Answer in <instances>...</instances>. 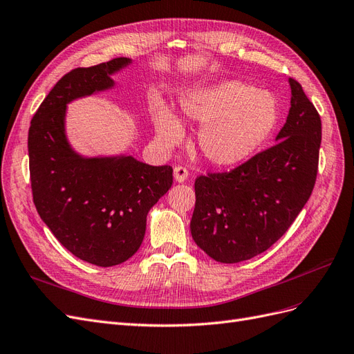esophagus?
I'll return each mask as SVG.
<instances>
[{
  "instance_id": "esophagus-1",
  "label": "esophagus",
  "mask_w": 354,
  "mask_h": 354,
  "mask_svg": "<svg viewBox=\"0 0 354 354\" xmlns=\"http://www.w3.org/2000/svg\"><path fill=\"white\" fill-rule=\"evenodd\" d=\"M189 176V171L185 168V167H176L174 168V180L177 181V183H183V181H186Z\"/></svg>"
}]
</instances>
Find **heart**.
Listing matches in <instances>:
<instances>
[{
  "mask_svg": "<svg viewBox=\"0 0 354 354\" xmlns=\"http://www.w3.org/2000/svg\"><path fill=\"white\" fill-rule=\"evenodd\" d=\"M180 109L190 122L201 125L198 151L218 168L238 167L251 159L279 120L277 102L269 91L238 80H224L183 93ZM152 121L158 140L165 147L183 142V125L168 106L158 104L152 111Z\"/></svg>",
  "mask_w": 354,
  "mask_h": 354,
  "instance_id": "heart-1",
  "label": "heart"
}]
</instances>
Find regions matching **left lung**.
I'll return each instance as SVG.
<instances>
[{
  "label": "left lung",
  "instance_id": "obj_1",
  "mask_svg": "<svg viewBox=\"0 0 354 354\" xmlns=\"http://www.w3.org/2000/svg\"><path fill=\"white\" fill-rule=\"evenodd\" d=\"M291 108L276 145L230 173L195 181L192 238L212 260L233 264L269 250L312 195L322 140L320 116L289 78Z\"/></svg>",
  "mask_w": 354,
  "mask_h": 354
}]
</instances>
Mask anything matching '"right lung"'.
Segmentation results:
<instances>
[{
    "label": "right lung",
    "mask_w": 354,
    "mask_h": 354,
    "mask_svg": "<svg viewBox=\"0 0 354 354\" xmlns=\"http://www.w3.org/2000/svg\"><path fill=\"white\" fill-rule=\"evenodd\" d=\"M130 63L116 57L66 73L41 103L28 134L30 186L41 220L75 257L100 267L137 252L147 212L173 185L169 165L153 167L131 155L82 156L66 137L68 103L112 88V75Z\"/></svg>",
    "instance_id": "obj_1"
}]
</instances>
